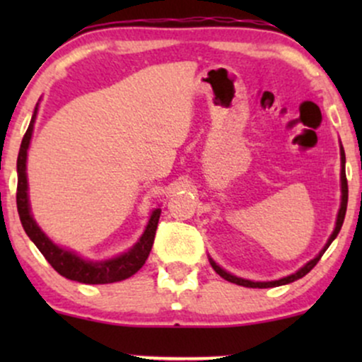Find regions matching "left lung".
Returning a JSON list of instances; mask_svg holds the SVG:
<instances>
[{"label":"left lung","instance_id":"8db88e82","mask_svg":"<svg viewBox=\"0 0 362 362\" xmlns=\"http://www.w3.org/2000/svg\"><path fill=\"white\" fill-rule=\"evenodd\" d=\"M340 192H342V195H340V207H339V213H337V221H335V228L334 231H332L330 238L327 240L325 247L322 248V250L318 252L317 257H313L310 262H306L305 265H303L301 269H298L296 272L294 274H289V276L286 277H281V279L277 281H250V279H243V277H238V276H233V274H230L228 271H224L223 267H219L216 262L211 259L209 257V264L213 265V269L216 272L219 274V276L223 277V279L230 281V282H235V284L238 286H243V288H259V289H264V288H276V286H284V284H289V282H294L298 279H301L303 276H306L311 269L315 267V265L318 264V260L322 259V255L325 253V250L328 247H330V243L334 242L335 238H337L340 228H342V223H344V218H346V211H347V197H349V189H347V178H346V153H344V148L342 144H340Z\"/></svg>","mask_w":362,"mask_h":362}]
</instances>
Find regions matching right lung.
Here are the masks:
<instances>
[{
	"label": "right lung",
	"instance_id": "right-lung-1",
	"mask_svg": "<svg viewBox=\"0 0 362 362\" xmlns=\"http://www.w3.org/2000/svg\"><path fill=\"white\" fill-rule=\"evenodd\" d=\"M39 112V103L35 105L34 115H32L30 124H28L27 132H25L22 144H20L18 160H16V173H18V185H16V207H18V216L25 233L35 243L45 260L52 265L54 271L59 272L66 279H71L83 284H110V282H119L134 276L146 262L149 252H151L153 242H155L158 219H160L161 209L156 207L149 216V221L144 228L143 235L139 240L129 248L127 252L120 253L117 257L105 260H90L81 257L80 253L69 250V248L61 247L54 243L47 235L44 233L42 228L37 224L32 214L30 202H28V180H27V155L30 148L32 134H34V124Z\"/></svg>",
	"mask_w": 362,
	"mask_h": 362
}]
</instances>
